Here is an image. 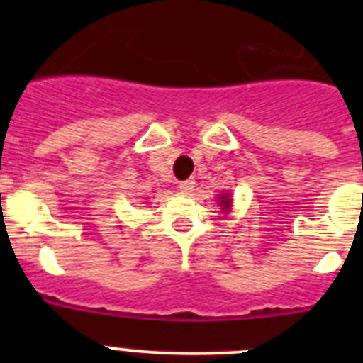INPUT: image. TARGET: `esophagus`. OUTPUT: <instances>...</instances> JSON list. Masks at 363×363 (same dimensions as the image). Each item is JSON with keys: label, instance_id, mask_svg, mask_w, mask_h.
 Wrapping results in <instances>:
<instances>
[{"label": "esophagus", "instance_id": "esophagus-1", "mask_svg": "<svg viewBox=\"0 0 363 363\" xmlns=\"http://www.w3.org/2000/svg\"><path fill=\"white\" fill-rule=\"evenodd\" d=\"M193 189H195V179H188V181H182L179 182V191L181 193H191Z\"/></svg>", "mask_w": 363, "mask_h": 363}]
</instances>
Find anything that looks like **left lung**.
I'll return each mask as SVG.
<instances>
[{
    "instance_id": "obj_1",
    "label": "left lung",
    "mask_w": 363,
    "mask_h": 363,
    "mask_svg": "<svg viewBox=\"0 0 363 363\" xmlns=\"http://www.w3.org/2000/svg\"><path fill=\"white\" fill-rule=\"evenodd\" d=\"M218 202L221 205L223 212H230V208H232V196H230V193H223Z\"/></svg>"
}]
</instances>
